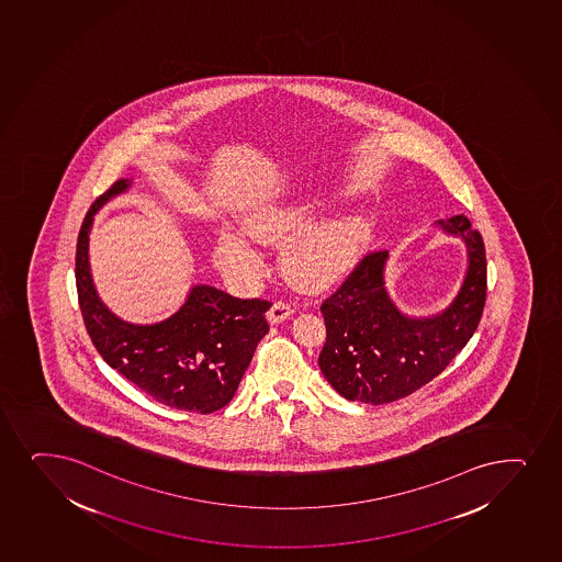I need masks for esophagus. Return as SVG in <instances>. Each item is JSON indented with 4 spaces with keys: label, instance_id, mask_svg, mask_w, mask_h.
<instances>
[{
    "label": "esophagus",
    "instance_id": "esophagus-1",
    "mask_svg": "<svg viewBox=\"0 0 562 562\" xmlns=\"http://www.w3.org/2000/svg\"><path fill=\"white\" fill-rule=\"evenodd\" d=\"M291 314H293V308H291L290 303H285V301H274L269 312H267V319H269V323H272V325H277V323H282L284 319H288Z\"/></svg>",
    "mask_w": 562,
    "mask_h": 562
}]
</instances>
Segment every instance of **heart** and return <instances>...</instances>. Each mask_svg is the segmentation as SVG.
I'll return each instance as SVG.
<instances>
[{
  "label": "heart",
  "instance_id": "1",
  "mask_svg": "<svg viewBox=\"0 0 562 562\" xmlns=\"http://www.w3.org/2000/svg\"><path fill=\"white\" fill-rule=\"evenodd\" d=\"M312 218L310 203L259 207L246 218V229L266 245L290 240ZM364 226L359 218H333L296 237L284 252V269L295 282L308 288H325L344 277L360 250ZM216 258L227 274L243 284H254L263 261L252 246L234 232H222L216 243Z\"/></svg>",
  "mask_w": 562,
  "mask_h": 562
}]
</instances>
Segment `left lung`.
<instances>
[{
    "label": "left lung",
    "mask_w": 562,
    "mask_h": 562,
    "mask_svg": "<svg viewBox=\"0 0 562 562\" xmlns=\"http://www.w3.org/2000/svg\"><path fill=\"white\" fill-rule=\"evenodd\" d=\"M465 240L469 267L460 293L434 317H407L385 290L386 250L360 259L322 304L327 341L319 368L340 396L381 405L409 396L437 378L479 327L487 291L486 248L463 215L437 222Z\"/></svg>",
    "instance_id": "1"
}]
</instances>
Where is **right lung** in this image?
I'll list each match as a JSON object with an SVG mask.
<instances>
[{"label": "right lung", "mask_w": 562, "mask_h": 562, "mask_svg": "<svg viewBox=\"0 0 562 562\" xmlns=\"http://www.w3.org/2000/svg\"><path fill=\"white\" fill-rule=\"evenodd\" d=\"M131 187L115 181L83 218L76 243V291L89 338L123 378L158 404L190 413H215L234 397L240 378L267 335L269 301L237 299L211 285H194L173 316L155 325L121 322L102 304L89 272L93 215Z\"/></svg>", "instance_id": "1"}]
</instances>
